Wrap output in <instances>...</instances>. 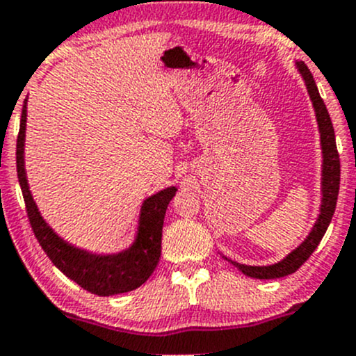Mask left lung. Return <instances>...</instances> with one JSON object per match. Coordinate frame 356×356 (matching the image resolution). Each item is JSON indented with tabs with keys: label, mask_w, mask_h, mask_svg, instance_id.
<instances>
[{
	"label": "left lung",
	"mask_w": 356,
	"mask_h": 356,
	"mask_svg": "<svg viewBox=\"0 0 356 356\" xmlns=\"http://www.w3.org/2000/svg\"><path fill=\"white\" fill-rule=\"evenodd\" d=\"M298 72L303 77L305 86L308 89V95H310L312 105H314L315 117H317L318 124V132H321V148H322V181H321V189H322V200H321V213H318L317 222L314 224L312 231L308 232V236L305 238V241L300 246L294 248L289 254H286L281 261L272 265H245L238 264V261H232L229 258H225L227 261H231L234 267H238L243 274L248 277L253 279H279L284 277V275L293 274L296 272L305 261L310 258V254L314 253L315 248L318 246V243L324 238L325 231H327L329 224L332 220L334 210H336V201H337V193H339V174H341V165H339V155H337L336 148V136H334V127L331 117H329V111L325 108L324 99L318 95L317 84L314 81V75L308 70V67L305 65V62H296Z\"/></svg>",
	"instance_id": "1"
}]
</instances>
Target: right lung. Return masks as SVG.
I'll return each instance as SVG.
<instances>
[{"label":"right lung","instance_id":"add662e5","mask_svg":"<svg viewBox=\"0 0 356 356\" xmlns=\"http://www.w3.org/2000/svg\"><path fill=\"white\" fill-rule=\"evenodd\" d=\"M25 122H27V99L24 102L20 131L17 138V174L22 189L29 222L35 238L49 260L68 279L77 282L81 288L98 296L129 293L145 284L156 268L161 253V229H163L165 211L175 196L177 188L170 186L155 193L143 201L138 220V232L134 243L118 253H92L63 241L41 217L32 193L29 189L25 174L24 146Z\"/></svg>","mask_w":356,"mask_h":356}]
</instances>
